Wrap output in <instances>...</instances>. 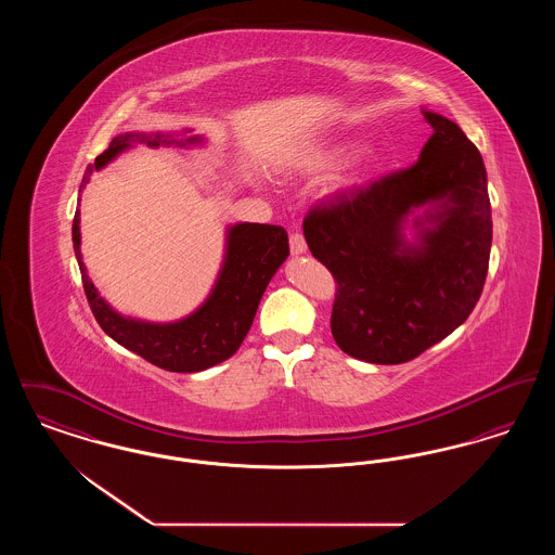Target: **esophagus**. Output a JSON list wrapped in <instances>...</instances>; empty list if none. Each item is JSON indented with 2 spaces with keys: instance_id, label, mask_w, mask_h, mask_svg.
I'll return each instance as SVG.
<instances>
[{
  "instance_id": "esophagus-1",
  "label": "esophagus",
  "mask_w": 555,
  "mask_h": 555,
  "mask_svg": "<svg viewBox=\"0 0 555 555\" xmlns=\"http://www.w3.org/2000/svg\"><path fill=\"white\" fill-rule=\"evenodd\" d=\"M291 256H301L306 254L308 245H306V238L301 233H291L289 237Z\"/></svg>"
}]
</instances>
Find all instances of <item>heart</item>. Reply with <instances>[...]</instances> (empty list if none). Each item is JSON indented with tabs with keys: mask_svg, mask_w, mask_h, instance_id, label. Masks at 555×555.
Returning a JSON list of instances; mask_svg holds the SVG:
<instances>
[{
	"mask_svg": "<svg viewBox=\"0 0 555 555\" xmlns=\"http://www.w3.org/2000/svg\"><path fill=\"white\" fill-rule=\"evenodd\" d=\"M349 150H351L349 145H344V147H337V150L328 152V154L322 158V164H337V162H341Z\"/></svg>",
	"mask_w": 555,
	"mask_h": 555,
	"instance_id": "b5f03b06",
	"label": "heart"
}]
</instances>
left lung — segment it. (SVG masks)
<instances>
[{
	"label": "left lung",
	"instance_id": "8db88e82",
	"mask_svg": "<svg viewBox=\"0 0 555 555\" xmlns=\"http://www.w3.org/2000/svg\"><path fill=\"white\" fill-rule=\"evenodd\" d=\"M423 114L433 134L416 164L335 193L304 220L312 256L337 283L333 337L370 364H403L446 339L470 317L487 279L485 164L453 120ZM410 215L414 242L402 233Z\"/></svg>",
	"mask_w": 555,
	"mask_h": 555
}]
</instances>
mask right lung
Masks as SVG:
<instances>
[{"label":"right lung","mask_w":555,"mask_h":555,"mask_svg":"<svg viewBox=\"0 0 555 555\" xmlns=\"http://www.w3.org/2000/svg\"><path fill=\"white\" fill-rule=\"evenodd\" d=\"M202 137L175 139L164 132H125L87 166L80 189L95 170H102L134 143L147 147L202 143ZM80 211L73 220V243L91 312L104 333L132 353L170 372H199L229 360L251 328L258 304L274 272L289 256V237L283 227L241 222L227 229V251L208 299L189 317L177 322H145L122 317L91 283L80 254Z\"/></svg>","instance_id":"1"}]
</instances>
